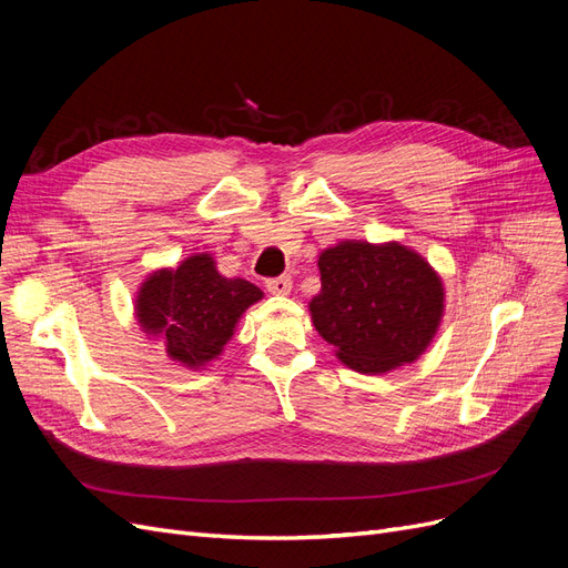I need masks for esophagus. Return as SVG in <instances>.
<instances>
[{
	"label": "esophagus",
	"instance_id": "obj_1",
	"mask_svg": "<svg viewBox=\"0 0 568 568\" xmlns=\"http://www.w3.org/2000/svg\"><path fill=\"white\" fill-rule=\"evenodd\" d=\"M265 286H267L270 294H274V296H288L294 282H291V277H274V280H267Z\"/></svg>",
	"mask_w": 568,
	"mask_h": 568
}]
</instances>
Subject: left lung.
<instances>
[{"label": "left lung", "instance_id": "8db88e82", "mask_svg": "<svg viewBox=\"0 0 568 568\" xmlns=\"http://www.w3.org/2000/svg\"><path fill=\"white\" fill-rule=\"evenodd\" d=\"M320 294L311 315L343 365L384 374L415 359L434 341L445 288L424 257L398 242H338L320 253Z\"/></svg>", "mask_w": 568, "mask_h": 568}]
</instances>
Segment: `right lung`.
<instances>
[{
    "mask_svg": "<svg viewBox=\"0 0 568 568\" xmlns=\"http://www.w3.org/2000/svg\"><path fill=\"white\" fill-rule=\"evenodd\" d=\"M263 291L246 280H227L211 253L189 255L178 267L151 272L134 298L144 334L165 343V353L186 369H203L234 336L246 307Z\"/></svg>",
    "mask_w": 568,
    "mask_h": 568,
    "instance_id": "obj_1",
    "label": "right lung"
}]
</instances>
